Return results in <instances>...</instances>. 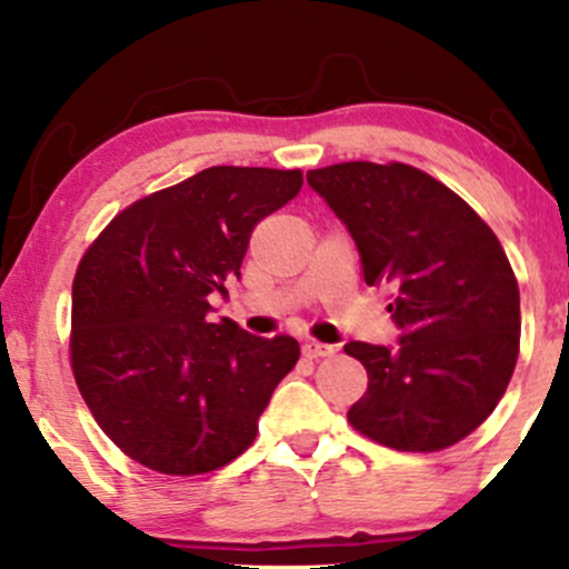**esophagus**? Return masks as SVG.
Masks as SVG:
<instances>
[{
	"label": "esophagus",
	"instance_id": "1",
	"mask_svg": "<svg viewBox=\"0 0 569 569\" xmlns=\"http://www.w3.org/2000/svg\"><path fill=\"white\" fill-rule=\"evenodd\" d=\"M335 348L331 345H323V342H305L302 345V356L310 358V361H318V358H331L335 356Z\"/></svg>",
	"mask_w": 569,
	"mask_h": 569
}]
</instances>
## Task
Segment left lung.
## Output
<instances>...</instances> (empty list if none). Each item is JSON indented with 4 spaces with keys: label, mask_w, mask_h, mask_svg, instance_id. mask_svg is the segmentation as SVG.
Here are the masks:
<instances>
[{
    "label": "left lung",
    "mask_w": 569,
    "mask_h": 569,
    "mask_svg": "<svg viewBox=\"0 0 569 569\" xmlns=\"http://www.w3.org/2000/svg\"><path fill=\"white\" fill-rule=\"evenodd\" d=\"M307 184L345 221L367 286H388L396 350L350 342L369 388L348 422L398 452H441L492 415L519 358V283L498 234L407 162L316 168Z\"/></svg>",
    "instance_id": "obj_1"
}]
</instances>
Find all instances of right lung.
Masks as SVG:
<instances>
[{
  "mask_svg": "<svg viewBox=\"0 0 569 569\" xmlns=\"http://www.w3.org/2000/svg\"><path fill=\"white\" fill-rule=\"evenodd\" d=\"M302 189V171L213 166L130 202L71 286L69 358L98 428L166 476L243 455L299 342L208 318V293L240 278L253 227Z\"/></svg>",
  "mask_w": 569,
  "mask_h": 569,
  "instance_id": "1",
  "label": "right lung"
}]
</instances>
